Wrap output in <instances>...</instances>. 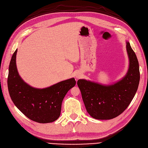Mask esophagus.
Segmentation results:
<instances>
[{"instance_id":"34e87169","label":"esophagus","mask_w":148,"mask_h":148,"mask_svg":"<svg viewBox=\"0 0 148 148\" xmlns=\"http://www.w3.org/2000/svg\"><path fill=\"white\" fill-rule=\"evenodd\" d=\"M75 77L77 79H79L81 77V74H77L75 75Z\"/></svg>"}]
</instances>
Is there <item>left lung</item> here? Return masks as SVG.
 Returning a JSON list of instances; mask_svg holds the SVG:
<instances>
[{"instance_id": "obj_1", "label": "left lung", "mask_w": 148, "mask_h": 148, "mask_svg": "<svg viewBox=\"0 0 148 148\" xmlns=\"http://www.w3.org/2000/svg\"><path fill=\"white\" fill-rule=\"evenodd\" d=\"M126 49L129 67L121 80L110 85L85 79L77 81L86 111L93 118L110 119L117 117L127 108L137 91L140 77L138 61L129 42H126Z\"/></svg>"}]
</instances>
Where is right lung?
Here are the masks:
<instances>
[{
	"label": "right lung",
	"instance_id": "add662e5",
	"mask_svg": "<svg viewBox=\"0 0 148 148\" xmlns=\"http://www.w3.org/2000/svg\"><path fill=\"white\" fill-rule=\"evenodd\" d=\"M14 52L9 66L8 88L14 104L24 115L39 123L57 120L61 113L62 103L68 91L75 85L74 78L63 80L48 88L38 89L24 82L19 76Z\"/></svg>",
	"mask_w": 148,
	"mask_h": 148
}]
</instances>
